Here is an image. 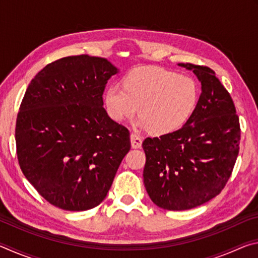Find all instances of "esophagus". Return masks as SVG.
I'll return each mask as SVG.
<instances>
[{"label":"esophagus","mask_w":258,"mask_h":258,"mask_svg":"<svg viewBox=\"0 0 258 258\" xmlns=\"http://www.w3.org/2000/svg\"><path fill=\"white\" fill-rule=\"evenodd\" d=\"M131 143H132V147L135 148V149H138V148H141L142 138L137 133H131Z\"/></svg>","instance_id":"obj_1"}]
</instances>
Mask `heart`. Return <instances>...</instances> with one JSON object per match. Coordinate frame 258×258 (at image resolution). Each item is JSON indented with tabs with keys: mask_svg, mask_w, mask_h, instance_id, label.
Here are the masks:
<instances>
[{
	"mask_svg": "<svg viewBox=\"0 0 258 258\" xmlns=\"http://www.w3.org/2000/svg\"><path fill=\"white\" fill-rule=\"evenodd\" d=\"M104 101L115 120L132 118L157 134L169 133L189 118L198 101V87L190 77L159 67H140L125 77L123 86H109Z\"/></svg>",
	"mask_w": 258,
	"mask_h": 258,
	"instance_id": "1",
	"label": "heart"
}]
</instances>
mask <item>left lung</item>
I'll return each instance as SVG.
<instances>
[{
  "mask_svg": "<svg viewBox=\"0 0 258 258\" xmlns=\"http://www.w3.org/2000/svg\"><path fill=\"white\" fill-rule=\"evenodd\" d=\"M178 66L202 83L197 106L181 128L142 143L147 192L167 211L198 207L221 194L232 174L241 134L233 100L215 72L194 63Z\"/></svg>",
  "mask_w": 258,
  "mask_h": 258,
  "instance_id": "left-lung-1",
  "label": "left lung"
}]
</instances>
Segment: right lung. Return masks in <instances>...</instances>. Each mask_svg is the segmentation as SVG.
Segmentation results:
<instances>
[{"label": "right lung", "mask_w": 258, "mask_h": 258, "mask_svg": "<svg viewBox=\"0 0 258 258\" xmlns=\"http://www.w3.org/2000/svg\"><path fill=\"white\" fill-rule=\"evenodd\" d=\"M107 59L64 56L36 74L16 123L19 166L46 202L64 211L97 207L131 149L130 131L103 108Z\"/></svg>", "instance_id": "add662e5"}]
</instances>
